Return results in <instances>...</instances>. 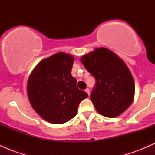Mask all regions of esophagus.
Here are the masks:
<instances>
[{"instance_id":"34e87169","label":"esophagus","mask_w":155,"mask_h":155,"mask_svg":"<svg viewBox=\"0 0 155 155\" xmlns=\"http://www.w3.org/2000/svg\"><path fill=\"white\" fill-rule=\"evenodd\" d=\"M85 92H86L87 93L88 95H90V89H89V88H87L86 90H85Z\"/></svg>"}]
</instances>
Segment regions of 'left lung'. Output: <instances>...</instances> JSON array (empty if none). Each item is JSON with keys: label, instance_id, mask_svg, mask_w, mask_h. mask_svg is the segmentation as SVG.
Returning <instances> with one entry per match:
<instances>
[{"label": "left lung", "instance_id": "8db88e82", "mask_svg": "<svg viewBox=\"0 0 155 155\" xmlns=\"http://www.w3.org/2000/svg\"><path fill=\"white\" fill-rule=\"evenodd\" d=\"M81 61L96 80L90 99L97 111L113 118L127 109L134 98L135 83L123 60L101 47L83 56Z\"/></svg>", "mask_w": 155, "mask_h": 155}]
</instances>
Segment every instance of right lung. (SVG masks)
Returning a JSON list of instances; mask_svg holds the SVG:
<instances>
[{
	"mask_svg": "<svg viewBox=\"0 0 155 155\" xmlns=\"http://www.w3.org/2000/svg\"><path fill=\"white\" fill-rule=\"evenodd\" d=\"M74 58L59 52L46 58L33 69L28 81V95L32 107L47 122L65 123L77 114L87 93L76 87L71 75Z\"/></svg>",
	"mask_w": 155,
	"mask_h": 155,
	"instance_id": "right-lung-1",
	"label": "right lung"
}]
</instances>
